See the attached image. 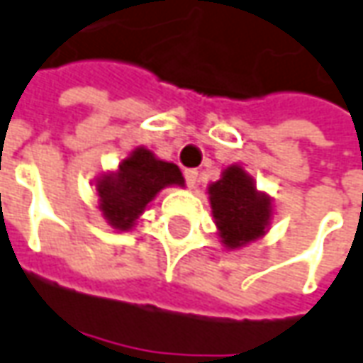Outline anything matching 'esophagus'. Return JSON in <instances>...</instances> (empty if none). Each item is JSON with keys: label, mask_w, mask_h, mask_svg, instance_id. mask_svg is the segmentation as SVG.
Returning <instances> with one entry per match:
<instances>
[{"label": "esophagus", "mask_w": 363, "mask_h": 363, "mask_svg": "<svg viewBox=\"0 0 363 363\" xmlns=\"http://www.w3.org/2000/svg\"><path fill=\"white\" fill-rule=\"evenodd\" d=\"M184 177H186V184L189 187L198 186V169H186V172H184Z\"/></svg>", "instance_id": "obj_1"}]
</instances>
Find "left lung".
<instances>
[{
	"label": "left lung",
	"instance_id": "1",
	"mask_svg": "<svg viewBox=\"0 0 363 363\" xmlns=\"http://www.w3.org/2000/svg\"><path fill=\"white\" fill-rule=\"evenodd\" d=\"M208 191L216 225L228 247H242L264 235L272 203L266 196L257 194L254 179L242 167H228Z\"/></svg>",
	"mask_w": 363,
	"mask_h": 363
}]
</instances>
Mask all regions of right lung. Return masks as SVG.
I'll use <instances>...</instances> for the list:
<instances>
[{
  "label": "right lung",
  "instance_id": "1",
  "mask_svg": "<svg viewBox=\"0 0 363 363\" xmlns=\"http://www.w3.org/2000/svg\"><path fill=\"white\" fill-rule=\"evenodd\" d=\"M174 184L184 186L179 167L138 147L119 164L116 174H106L96 184L99 210L116 230H130L155 194Z\"/></svg>",
  "mask_w": 363,
  "mask_h": 363
}]
</instances>
